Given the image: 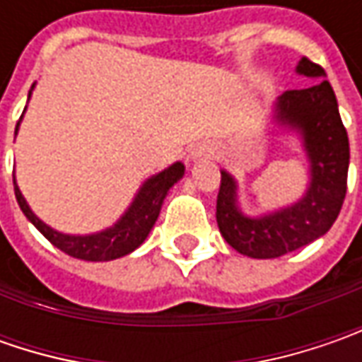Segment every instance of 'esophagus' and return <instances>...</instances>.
I'll return each instance as SVG.
<instances>
[{
  "mask_svg": "<svg viewBox=\"0 0 362 362\" xmlns=\"http://www.w3.org/2000/svg\"><path fill=\"white\" fill-rule=\"evenodd\" d=\"M203 155V151L202 148H195V151H193V153H191V157H202Z\"/></svg>",
  "mask_w": 362,
  "mask_h": 362,
  "instance_id": "34e87169",
  "label": "esophagus"
}]
</instances>
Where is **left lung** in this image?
I'll return each instance as SVG.
<instances>
[{"label":"left lung","mask_w":362,"mask_h":362,"mask_svg":"<svg viewBox=\"0 0 362 362\" xmlns=\"http://www.w3.org/2000/svg\"><path fill=\"white\" fill-rule=\"evenodd\" d=\"M296 74L320 78L308 88L288 90L272 106V122L300 139L308 160V185L298 202L268 214H243L238 181L221 169L217 193V226L223 240L247 257L270 259L290 254L322 238L341 214L349 175V136L339 103L318 64L302 58Z\"/></svg>","instance_id":"left-lung-1"}]
</instances>
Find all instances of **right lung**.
I'll list each match as a JSON object with an SVG mask.
<instances>
[{
    "instance_id": "right-lung-1",
    "label": "right lung",
    "mask_w": 362,
    "mask_h": 362,
    "mask_svg": "<svg viewBox=\"0 0 362 362\" xmlns=\"http://www.w3.org/2000/svg\"><path fill=\"white\" fill-rule=\"evenodd\" d=\"M34 88L35 84H32V90ZM32 90L28 94V100L32 98ZM21 119H23V115H21ZM21 119L16 124V134L20 131ZM183 175H185V165L181 160H177L171 167L148 177L139 187L132 203L127 207V211L117 219V223H112L110 228L103 231L86 233V235L62 233V231L49 228L48 223H44L32 211L25 197L21 195L20 187L16 183V177H13V191H16L18 205L23 211V216L28 217V221H32L35 230L40 231L49 243H54L58 250H62L64 254L78 257V259H86V262H108V259H117V257L131 254L145 242L146 235L151 233L157 217H159L160 207H163L169 189L173 187L179 179H183Z\"/></svg>"
}]
</instances>
